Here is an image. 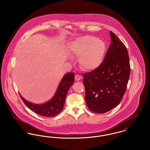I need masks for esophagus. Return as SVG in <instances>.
Wrapping results in <instances>:
<instances>
[{
    "mask_svg": "<svg viewBox=\"0 0 150 150\" xmlns=\"http://www.w3.org/2000/svg\"><path fill=\"white\" fill-rule=\"evenodd\" d=\"M75 79L76 80H77V81H79L81 79V77L79 75H76L75 76Z\"/></svg>",
    "mask_w": 150,
    "mask_h": 150,
    "instance_id": "esophagus-1",
    "label": "esophagus"
}]
</instances>
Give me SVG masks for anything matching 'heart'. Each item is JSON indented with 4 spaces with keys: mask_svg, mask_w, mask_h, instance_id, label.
<instances>
[{
    "mask_svg": "<svg viewBox=\"0 0 150 150\" xmlns=\"http://www.w3.org/2000/svg\"><path fill=\"white\" fill-rule=\"evenodd\" d=\"M105 43L92 35H86L77 39L72 44V53L80 57L81 67L86 71L97 68L103 61L106 53Z\"/></svg>",
    "mask_w": 150,
    "mask_h": 150,
    "instance_id": "1",
    "label": "heart"
}]
</instances>
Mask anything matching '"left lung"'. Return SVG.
<instances>
[{
  "label": "left lung",
  "mask_w": 150,
  "mask_h": 150,
  "mask_svg": "<svg viewBox=\"0 0 150 150\" xmlns=\"http://www.w3.org/2000/svg\"><path fill=\"white\" fill-rule=\"evenodd\" d=\"M111 44L104 61L94 70L83 74L85 101L93 112L102 114L118 105L123 98L130 74L127 50L110 32Z\"/></svg>",
  "instance_id": "1"
}]
</instances>
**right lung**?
Returning <instances> with one entry per match:
<instances>
[{"instance_id": "add662e5", "label": "right lung", "mask_w": 150, "mask_h": 150, "mask_svg": "<svg viewBox=\"0 0 150 150\" xmlns=\"http://www.w3.org/2000/svg\"><path fill=\"white\" fill-rule=\"evenodd\" d=\"M74 81V72L67 73L64 75L61 81L57 92L53 98L48 102L42 104H36L20 96L27 107L38 115L42 116L52 117L58 115L62 111L69 89Z\"/></svg>"}]
</instances>
